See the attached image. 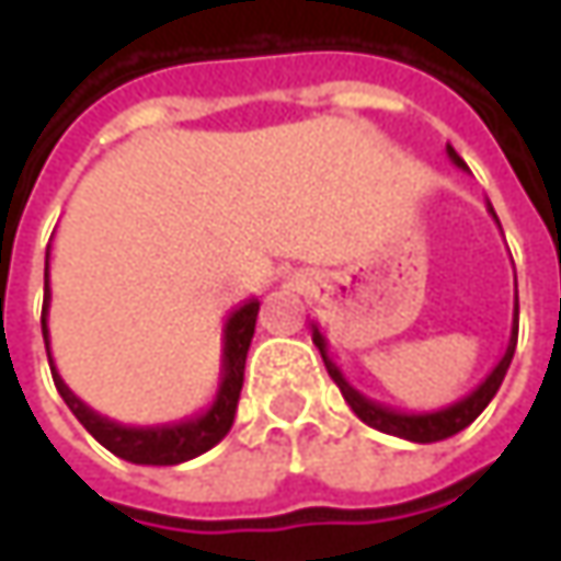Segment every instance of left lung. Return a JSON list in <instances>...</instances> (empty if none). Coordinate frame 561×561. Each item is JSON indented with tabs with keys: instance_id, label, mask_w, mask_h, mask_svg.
<instances>
[{
	"instance_id": "1",
	"label": "left lung",
	"mask_w": 561,
	"mask_h": 561,
	"mask_svg": "<svg viewBox=\"0 0 561 561\" xmlns=\"http://www.w3.org/2000/svg\"><path fill=\"white\" fill-rule=\"evenodd\" d=\"M446 156H449V162L456 164V168H468V164L459 159V152L453 149V146H446ZM486 211L496 218V211H493V205L486 203ZM500 225V221H496ZM312 340L314 346H318V353L324 358V368H328V375L334 377V383L340 387V393L343 399L350 402V409L356 412L358 419L365 421L368 427H375V431H383V434H393V437H402V440H412V443H437L446 440V437H453V434H459L465 431L471 421L478 419L481 412L486 409V402L496 397V390H500V383H503V377H506L508 365H512V356H515V343H518V284H515V314H512V334H508V346L503 358L493 365V371L468 393L459 402H453V405H446V409H437V412H397V409H390V405H380L375 399L362 397L356 387L343 377V371L334 365V358L328 356V340L321 336V331L312 324Z\"/></svg>"
}]
</instances>
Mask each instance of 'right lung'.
<instances>
[{
  "instance_id": "right-lung-1",
  "label": "right lung",
  "mask_w": 561,
  "mask_h": 561,
  "mask_svg": "<svg viewBox=\"0 0 561 561\" xmlns=\"http://www.w3.org/2000/svg\"><path fill=\"white\" fill-rule=\"evenodd\" d=\"M46 284H43V340H46V353H49V255H46ZM255 318H259V299H247L243 306H237L227 314L225 321V346H221V380H218V393L211 399V405L184 421H171V424H156V427H127L118 421L105 419L93 412L87 402L71 393V387L61 380L55 368L53 353H49V368H53L55 390L61 393L65 405L75 412V419L96 437L108 453H115L118 459L134 465H181L208 453L215 443H221L233 424L237 415V402L243 390V371H247V353L252 334H255Z\"/></svg>"
}]
</instances>
